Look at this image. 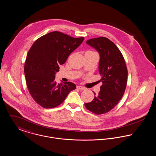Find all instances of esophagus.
Listing matches in <instances>:
<instances>
[{"label": "esophagus", "instance_id": "34e87169", "mask_svg": "<svg viewBox=\"0 0 156 156\" xmlns=\"http://www.w3.org/2000/svg\"><path fill=\"white\" fill-rule=\"evenodd\" d=\"M77 88L79 89V90H85V88L84 87L80 86V85H78V86H77Z\"/></svg>", "mask_w": 156, "mask_h": 156}]
</instances>
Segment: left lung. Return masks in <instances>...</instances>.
I'll list each match as a JSON object with an SVG mask.
<instances>
[{"mask_svg": "<svg viewBox=\"0 0 156 156\" xmlns=\"http://www.w3.org/2000/svg\"><path fill=\"white\" fill-rule=\"evenodd\" d=\"M86 43L99 53L98 70L103 85L91 102L85 103L91 112L101 115L115 108L123 95L128 78L125 59L118 47L108 38L90 39Z\"/></svg>", "mask_w": 156, "mask_h": 156, "instance_id": "8db88e82", "label": "left lung"}]
</instances>
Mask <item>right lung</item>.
<instances>
[{"label": "right lung", "instance_id": "obj_1", "mask_svg": "<svg viewBox=\"0 0 156 156\" xmlns=\"http://www.w3.org/2000/svg\"><path fill=\"white\" fill-rule=\"evenodd\" d=\"M84 40L53 31L38 38L29 50L24 66L26 83L30 94L41 107L60 105L76 88L71 82L57 84L55 74L59 71V65L65 63Z\"/></svg>", "mask_w": 156, "mask_h": 156}]
</instances>
